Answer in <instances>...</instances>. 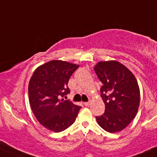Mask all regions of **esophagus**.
<instances>
[{"instance_id":"34e87169","label":"esophagus","mask_w":157,"mask_h":157,"mask_svg":"<svg viewBox=\"0 0 157 157\" xmlns=\"http://www.w3.org/2000/svg\"><path fill=\"white\" fill-rule=\"evenodd\" d=\"M83 104H84L86 106H89V105H90V102H83Z\"/></svg>"}]
</instances>
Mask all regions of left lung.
<instances>
[{"label": "left lung", "mask_w": 157, "mask_h": 157, "mask_svg": "<svg viewBox=\"0 0 157 157\" xmlns=\"http://www.w3.org/2000/svg\"><path fill=\"white\" fill-rule=\"evenodd\" d=\"M102 83L101 96L105 112L96 116L98 124L109 132H119L135 118L140 106V89L134 75L116 62H100L94 67Z\"/></svg>", "instance_id": "obj_1"}]
</instances>
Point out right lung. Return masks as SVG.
<instances>
[{
  "instance_id": "right-lung-1",
  "label": "right lung",
  "mask_w": 157,
  "mask_h": 157,
  "mask_svg": "<svg viewBox=\"0 0 157 157\" xmlns=\"http://www.w3.org/2000/svg\"><path fill=\"white\" fill-rule=\"evenodd\" d=\"M78 65L53 60L38 67L28 85L30 105L38 122L46 129L62 132L74 123L82 108L70 100L68 83Z\"/></svg>"
}]
</instances>
